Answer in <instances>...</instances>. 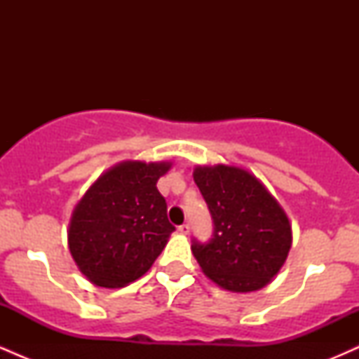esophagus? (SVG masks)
<instances>
[{
  "label": "esophagus",
  "mask_w": 359,
  "mask_h": 359,
  "mask_svg": "<svg viewBox=\"0 0 359 359\" xmlns=\"http://www.w3.org/2000/svg\"><path fill=\"white\" fill-rule=\"evenodd\" d=\"M179 233H182V234H189V233H191V226H189L187 222H184V224H180V226H179Z\"/></svg>",
  "instance_id": "1"
}]
</instances>
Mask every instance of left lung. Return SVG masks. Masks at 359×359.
Returning <instances> with one entry per match:
<instances>
[{
    "label": "left lung",
    "mask_w": 359,
    "mask_h": 359,
    "mask_svg": "<svg viewBox=\"0 0 359 359\" xmlns=\"http://www.w3.org/2000/svg\"><path fill=\"white\" fill-rule=\"evenodd\" d=\"M194 182L212 217L211 240L192 253L214 283L229 292L265 287L292 245L287 214L255 175L238 167H197Z\"/></svg>",
    "instance_id": "obj_1"
}]
</instances>
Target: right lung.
Here are the masks:
<instances>
[{"label": "right lung", "instance_id": "1", "mask_svg": "<svg viewBox=\"0 0 359 359\" xmlns=\"http://www.w3.org/2000/svg\"><path fill=\"white\" fill-rule=\"evenodd\" d=\"M168 162H123L102 174L79 201L69 224V250L100 287H123L147 273L175 231L156 180Z\"/></svg>", "mask_w": 359, "mask_h": 359}]
</instances>
